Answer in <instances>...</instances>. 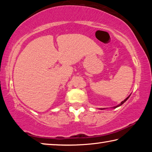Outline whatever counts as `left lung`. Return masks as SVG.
<instances>
[{"mask_svg": "<svg viewBox=\"0 0 152 152\" xmlns=\"http://www.w3.org/2000/svg\"><path fill=\"white\" fill-rule=\"evenodd\" d=\"M131 94H130L129 96L128 97L126 98V99L124 100V101H122L121 102V103H120L119 104H118V105H117V106H115V107H111V108H113V109H115V108H117V107H120L121 105H122L123 103H124V102H125L126 101H127V100L129 99V96H131ZM101 109V110H103V109Z\"/></svg>", "mask_w": 152, "mask_h": 152, "instance_id": "1", "label": "left lung"}]
</instances>
